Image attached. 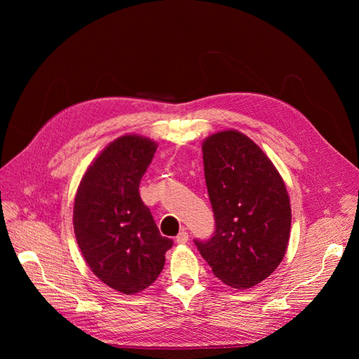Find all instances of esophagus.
I'll list each match as a JSON object with an SVG mask.
<instances>
[{
    "label": "esophagus",
    "mask_w": 359,
    "mask_h": 359,
    "mask_svg": "<svg viewBox=\"0 0 359 359\" xmlns=\"http://www.w3.org/2000/svg\"><path fill=\"white\" fill-rule=\"evenodd\" d=\"M178 244H186L187 241H189V233L187 232H180L178 233V236H177V240H175Z\"/></svg>",
    "instance_id": "34e87169"
}]
</instances>
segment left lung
Returning a JSON list of instances; mask_svg holds the SVG:
<instances>
[{"instance_id": "1", "label": "left lung", "mask_w": 359, "mask_h": 359, "mask_svg": "<svg viewBox=\"0 0 359 359\" xmlns=\"http://www.w3.org/2000/svg\"><path fill=\"white\" fill-rule=\"evenodd\" d=\"M202 153L215 231L194 244L224 285L256 286L274 273L287 248L292 212L285 181L264 151L236 130L206 137Z\"/></svg>"}]
</instances>
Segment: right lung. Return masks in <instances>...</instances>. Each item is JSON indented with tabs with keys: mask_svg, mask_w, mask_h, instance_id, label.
<instances>
[{
	"mask_svg": "<svg viewBox=\"0 0 359 359\" xmlns=\"http://www.w3.org/2000/svg\"><path fill=\"white\" fill-rule=\"evenodd\" d=\"M157 149L144 136L115 139L99 154L76 191L73 226L81 253L109 287L133 295L153 285L173 241L161 236L139 184Z\"/></svg>",
	"mask_w": 359,
	"mask_h": 359,
	"instance_id": "1",
	"label": "right lung"
}]
</instances>
